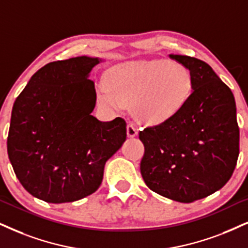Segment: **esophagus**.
Masks as SVG:
<instances>
[{"label": "esophagus", "mask_w": 248, "mask_h": 248, "mask_svg": "<svg viewBox=\"0 0 248 248\" xmlns=\"http://www.w3.org/2000/svg\"><path fill=\"white\" fill-rule=\"evenodd\" d=\"M137 134H139V129H137V128L135 127L133 124H128V126H127L128 137H135V136H137Z\"/></svg>", "instance_id": "obj_1"}]
</instances>
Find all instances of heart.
<instances>
[{"label":"heart","instance_id":"1","mask_svg":"<svg viewBox=\"0 0 248 248\" xmlns=\"http://www.w3.org/2000/svg\"><path fill=\"white\" fill-rule=\"evenodd\" d=\"M191 92L192 77L184 65L155 59L122 62L109 68L98 97L113 108L130 103L137 118L158 124L176 114Z\"/></svg>","mask_w":248,"mask_h":248}]
</instances>
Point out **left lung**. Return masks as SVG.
<instances>
[{
  "label": "left lung",
  "instance_id": "8db88e82",
  "mask_svg": "<svg viewBox=\"0 0 248 248\" xmlns=\"http://www.w3.org/2000/svg\"><path fill=\"white\" fill-rule=\"evenodd\" d=\"M192 77V93L173 117L140 131L145 147L140 174L155 193L192 202L230 180L239 155V128L232 92L207 62L169 55Z\"/></svg>",
  "mask_w": 248,
  "mask_h": 248
}]
</instances>
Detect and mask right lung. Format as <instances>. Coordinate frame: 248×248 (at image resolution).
I'll list each match as a JSON object with an SVG mask.
<instances>
[{
	"instance_id": "right-lung-1",
	"label": "right lung",
	"mask_w": 248,
	"mask_h": 248,
	"mask_svg": "<svg viewBox=\"0 0 248 248\" xmlns=\"http://www.w3.org/2000/svg\"><path fill=\"white\" fill-rule=\"evenodd\" d=\"M102 62L80 56L40 68L16 99L8 155L32 196L51 203L77 202L102 184L105 162L127 137L121 118L103 122L90 72Z\"/></svg>"
}]
</instances>
